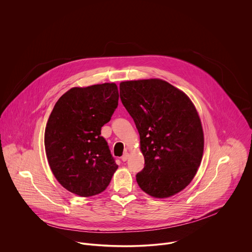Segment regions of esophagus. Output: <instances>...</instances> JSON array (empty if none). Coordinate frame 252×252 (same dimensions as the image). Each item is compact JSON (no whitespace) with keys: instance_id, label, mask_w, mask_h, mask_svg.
Wrapping results in <instances>:
<instances>
[{"instance_id":"1","label":"esophagus","mask_w":252,"mask_h":252,"mask_svg":"<svg viewBox=\"0 0 252 252\" xmlns=\"http://www.w3.org/2000/svg\"><path fill=\"white\" fill-rule=\"evenodd\" d=\"M128 158H129V154H128V153H124L123 156L121 157V160H122L123 162H125V161H127Z\"/></svg>"}]
</instances>
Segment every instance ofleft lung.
I'll use <instances>...</instances> for the list:
<instances>
[{"instance_id":"8db88e82","label":"left lung","mask_w":252,"mask_h":252,"mask_svg":"<svg viewBox=\"0 0 252 252\" xmlns=\"http://www.w3.org/2000/svg\"><path fill=\"white\" fill-rule=\"evenodd\" d=\"M123 106L140 134L144 168L139 186L155 198H168L195 177L204 152L198 112L185 93L169 82L151 78L123 81Z\"/></svg>"}]
</instances>
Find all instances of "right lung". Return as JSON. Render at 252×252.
Here are the masks:
<instances>
[{"mask_svg": "<svg viewBox=\"0 0 252 252\" xmlns=\"http://www.w3.org/2000/svg\"><path fill=\"white\" fill-rule=\"evenodd\" d=\"M115 83L73 87L55 104L46 123L44 146L59 183L81 197L103 192L117 170L101 128L118 106Z\"/></svg>", "mask_w": 252, "mask_h": 252, "instance_id": "obj_1", "label": "right lung"}]
</instances>
